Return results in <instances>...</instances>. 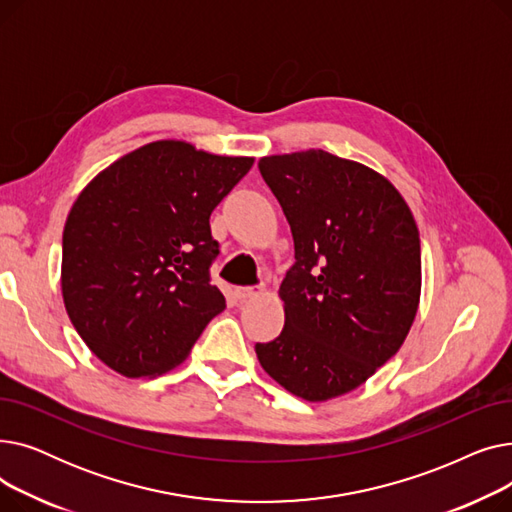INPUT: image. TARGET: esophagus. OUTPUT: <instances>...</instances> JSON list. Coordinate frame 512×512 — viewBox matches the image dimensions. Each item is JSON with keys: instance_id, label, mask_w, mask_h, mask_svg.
<instances>
[{"instance_id": "obj_1", "label": "esophagus", "mask_w": 512, "mask_h": 512, "mask_svg": "<svg viewBox=\"0 0 512 512\" xmlns=\"http://www.w3.org/2000/svg\"><path fill=\"white\" fill-rule=\"evenodd\" d=\"M234 292H236V299L238 301H251V299L261 297V294L265 292V288H261V286H240Z\"/></svg>"}]
</instances>
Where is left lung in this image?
Returning <instances> with one entry per match:
<instances>
[{"label":"left lung","instance_id":"1","mask_svg":"<svg viewBox=\"0 0 512 512\" xmlns=\"http://www.w3.org/2000/svg\"><path fill=\"white\" fill-rule=\"evenodd\" d=\"M294 238L284 330L255 344L284 390L324 402L365 384L405 342L421 297V245L396 186L324 149L259 159Z\"/></svg>","mask_w":512,"mask_h":512}]
</instances>
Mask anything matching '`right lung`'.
<instances>
[{"mask_svg":"<svg viewBox=\"0 0 512 512\" xmlns=\"http://www.w3.org/2000/svg\"><path fill=\"white\" fill-rule=\"evenodd\" d=\"M253 161L161 139L80 191L62 236V299L101 363L124 378H157L226 309L209 282L220 253L209 215Z\"/></svg>","mask_w":512,"mask_h":512,"instance_id":"add662e5","label":"right lung"}]
</instances>
